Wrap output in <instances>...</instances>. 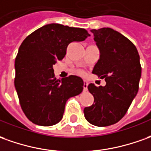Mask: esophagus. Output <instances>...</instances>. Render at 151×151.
<instances>
[{"instance_id": "1", "label": "esophagus", "mask_w": 151, "mask_h": 151, "mask_svg": "<svg viewBox=\"0 0 151 151\" xmlns=\"http://www.w3.org/2000/svg\"><path fill=\"white\" fill-rule=\"evenodd\" d=\"M83 88H84V91H87V89H88V81H84V86H83Z\"/></svg>"}]
</instances>
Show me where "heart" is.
<instances>
[{"label": "heart", "mask_w": 151, "mask_h": 151, "mask_svg": "<svg viewBox=\"0 0 151 151\" xmlns=\"http://www.w3.org/2000/svg\"><path fill=\"white\" fill-rule=\"evenodd\" d=\"M76 74L80 75V76H85V71L83 70H76Z\"/></svg>", "instance_id": "1"}]
</instances>
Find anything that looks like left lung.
Segmentation results:
<instances>
[{
    "mask_svg": "<svg viewBox=\"0 0 151 151\" xmlns=\"http://www.w3.org/2000/svg\"><path fill=\"white\" fill-rule=\"evenodd\" d=\"M100 57L93 74L104 79L105 86L89 84L93 104L84 109L85 117L97 127H108L124 117L139 89L140 56L127 38L110 28L92 29Z\"/></svg>",
    "mask_w": 151,
    "mask_h": 151,
    "instance_id": "obj_1",
    "label": "left lung"
}]
</instances>
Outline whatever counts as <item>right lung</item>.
<instances>
[{
  "instance_id": "obj_1",
  "label": "right lung",
  "mask_w": 151,
  "mask_h": 151,
  "mask_svg": "<svg viewBox=\"0 0 151 151\" xmlns=\"http://www.w3.org/2000/svg\"><path fill=\"white\" fill-rule=\"evenodd\" d=\"M88 36L85 29L50 24L23 41L14 62V87L23 112L33 123L44 127L58 123L66 101L82 92L81 78L69 76L60 81L52 66L64 58L70 43Z\"/></svg>"
}]
</instances>
